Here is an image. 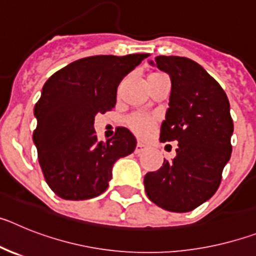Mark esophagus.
Returning a JSON list of instances; mask_svg holds the SVG:
<instances>
[{
  "label": "esophagus",
  "instance_id": "obj_1",
  "mask_svg": "<svg viewBox=\"0 0 256 256\" xmlns=\"http://www.w3.org/2000/svg\"><path fill=\"white\" fill-rule=\"evenodd\" d=\"M146 146H144V144H137V146H136V150H134V152L136 154H141V152H144V150H146Z\"/></svg>",
  "mask_w": 256,
  "mask_h": 256
}]
</instances>
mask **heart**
<instances>
[{
    "instance_id": "1",
    "label": "heart",
    "mask_w": 256,
    "mask_h": 256,
    "mask_svg": "<svg viewBox=\"0 0 256 256\" xmlns=\"http://www.w3.org/2000/svg\"><path fill=\"white\" fill-rule=\"evenodd\" d=\"M156 74V73H155ZM126 124L130 126L133 133H136L140 137H144L151 130L155 122L151 116L146 114H141V112H136V114L130 115L126 119Z\"/></svg>"
}]
</instances>
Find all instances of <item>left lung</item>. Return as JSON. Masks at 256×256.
I'll use <instances>...</instances> for the list:
<instances>
[{"label":"left lung","mask_w":256,"mask_h":256,"mask_svg":"<svg viewBox=\"0 0 256 256\" xmlns=\"http://www.w3.org/2000/svg\"><path fill=\"white\" fill-rule=\"evenodd\" d=\"M172 80L169 108L160 141H177L172 162L144 176V190L154 204L186 212L209 200L218 190L232 152L234 120L223 88L191 58L156 56L150 61Z\"/></svg>","instance_id":"8db88e82"}]
</instances>
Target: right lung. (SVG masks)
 <instances>
[{"instance_id":"obj_1","label":"right lung","mask_w":256,"mask_h":256,"mask_svg":"<svg viewBox=\"0 0 256 256\" xmlns=\"http://www.w3.org/2000/svg\"><path fill=\"white\" fill-rule=\"evenodd\" d=\"M148 54L79 58L52 74L34 106L33 141L50 188L64 200H87L106 191L114 162L134 151V136L118 128L106 144L94 128L97 112L116 104L122 79Z\"/></svg>"}]
</instances>
